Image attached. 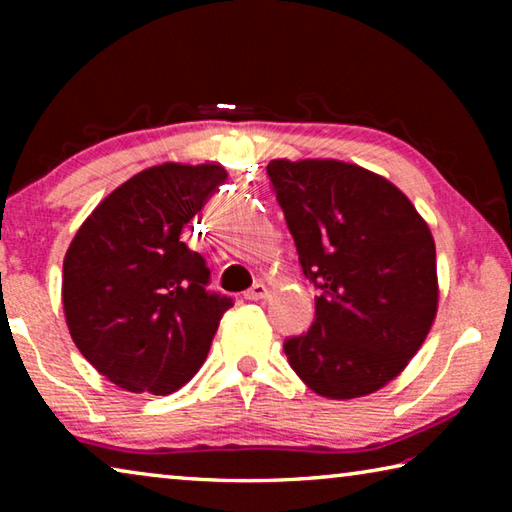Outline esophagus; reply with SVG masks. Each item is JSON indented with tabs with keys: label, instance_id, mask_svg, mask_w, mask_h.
<instances>
[{
	"label": "esophagus",
	"instance_id": "34e87169",
	"mask_svg": "<svg viewBox=\"0 0 512 512\" xmlns=\"http://www.w3.org/2000/svg\"><path fill=\"white\" fill-rule=\"evenodd\" d=\"M244 298H246V300H264V298H268L266 284H264V282L253 284V287H250V289L244 293Z\"/></svg>",
	"mask_w": 512,
	"mask_h": 512
}]
</instances>
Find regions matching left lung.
Listing matches in <instances>:
<instances>
[{
	"instance_id": "obj_1",
	"label": "left lung",
	"mask_w": 512,
	"mask_h": 512,
	"mask_svg": "<svg viewBox=\"0 0 512 512\" xmlns=\"http://www.w3.org/2000/svg\"><path fill=\"white\" fill-rule=\"evenodd\" d=\"M305 277L323 291L284 354L311 391L354 400L409 366L438 314L436 244L402 189L359 164L268 162Z\"/></svg>"
}]
</instances>
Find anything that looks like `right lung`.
Returning <instances> with one entry per match:
<instances>
[{
	"label": "right lung",
	"mask_w": 512,
	"mask_h": 512,
	"mask_svg": "<svg viewBox=\"0 0 512 512\" xmlns=\"http://www.w3.org/2000/svg\"><path fill=\"white\" fill-rule=\"evenodd\" d=\"M225 178L216 162L155 164L112 189L67 248L69 334L128 393L169 395L185 386L232 307L205 291L210 268L185 244L187 223Z\"/></svg>",
	"instance_id": "1"
}]
</instances>
